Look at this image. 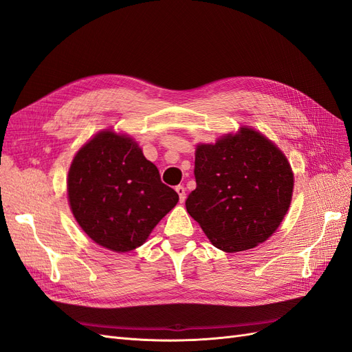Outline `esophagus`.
Returning a JSON list of instances; mask_svg holds the SVG:
<instances>
[{
  "instance_id": "34e87169",
  "label": "esophagus",
  "mask_w": 352,
  "mask_h": 352,
  "mask_svg": "<svg viewBox=\"0 0 352 352\" xmlns=\"http://www.w3.org/2000/svg\"><path fill=\"white\" fill-rule=\"evenodd\" d=\"M175 189H176V192H177V195H179V201L184 202V201H185V197H186V189H185V186L179 185V186H176Z\"/></svg>"
}]
</instances>
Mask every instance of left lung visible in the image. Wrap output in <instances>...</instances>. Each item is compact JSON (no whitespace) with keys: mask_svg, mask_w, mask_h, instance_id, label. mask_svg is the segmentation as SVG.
Listing matches in <instances>:
<instances>
[{"mask_svg":"<svg viewBox=\"0 0 352 352\" xmlns=\"http://www.w3.org/2000/svg\"><path fill=\"white\" fill-rule=\"evenodd\" d=\"M186 210L216 248L238 252L272 236L289 208L294 175L282 151L248 127L195 151Z\"/></svg>","mask_w":352,"mask_h":352,"instance_id":"1","label":"left lung"}]
</instances>
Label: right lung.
Instances as JSON below:
<instances>
[{"mask_svg":"<svg viewBox=\"0 0 352 352\" xmlns=\"http://www.w3.org/2000/svg\"><path fill=\"white\" fill-rule=\"evenodd\" d=\"M67 194L83 232L116 252L141 247L179 201L138 144L110 131L98 133L73 158Z\"/></svg>","mask_w":352,"mask_h":352,"instance_id":"right-lung-1","label":"right lung"}]
</instances>
